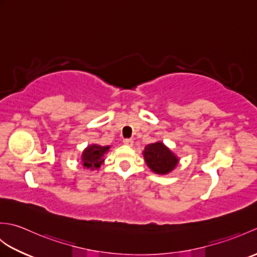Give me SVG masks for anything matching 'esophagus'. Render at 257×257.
I'll return each mask as SVG.
<instances>
[{"label":"esophagus","instance_id":"34e87169","mask_svg":"<svg viewBox=\"0 0 257 257\" xmlns=\"http://www.w3.org/2000/svg\"><path fill=\"white\" fill-rule=\"evenodd\" d=\"M123 144L127 145V146H133L134 140L130 139V138H125V139H123Z\"/></svg>","mask_w":257,"mask_h":257}]
</instances>
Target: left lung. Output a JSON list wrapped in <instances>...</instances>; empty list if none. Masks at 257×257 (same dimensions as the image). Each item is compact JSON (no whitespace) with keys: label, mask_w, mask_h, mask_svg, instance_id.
I'll return each mask as SVG.
<instances>
[{"label":"left lung","mask_w":257,"mask_h":257,"mask_svg":"<svg viewBox=\"0 0 257 257\" xmlns=\"http://www.w3.org/2000/svg\"><path fill=\"white\" fill-rule=\"evenodd\" d=\"M145 160L152 171L158 174L170 172L177 166L178 159L162 143L151 144L144 151Z\"/></svg>","instance_id":"1"}]
</instances>
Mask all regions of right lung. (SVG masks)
Segmentation results:
<instances>
[{"label": "right lung", "instance_id": "1", "mask_svg": "<svg viewBox=\"0 0 257 257\" xmlns=\"http://www.w3.org/2000/svg\"><path fill=\"white\" fill-rule=\"evenodd\" d=\"M109 149V147H100L97 145H92L88 147L83 154V157H81V160L84 162V166L87 168H98L100 166V163L102 161V156L105 155V152H107ZM94 169V168H92Z\"/></svg>", "mask_w": 257, "mask_h": 257}]
</instances>
